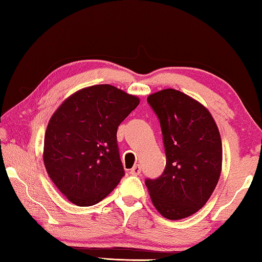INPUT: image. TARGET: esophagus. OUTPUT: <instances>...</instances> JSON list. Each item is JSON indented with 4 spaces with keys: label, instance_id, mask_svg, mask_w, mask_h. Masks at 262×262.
Wrapping results in <instances>:
<instances>
[{
    "label": "esophagus",
    "instance_id": "obj_1",
    "mask_svg": "<svg viewBox=\"0 0 262 262\" xmlns=\"http://www.w3.org/2000/svg\"><path fill=\"white\" fill-rule=\"evenodd\" d=\"M129 173L133 174V176L140 174V173H141V167H140V165H134V166H133V168L130 170Z\"/></svg>",
    "mask_w": 262,
    "mask_h": 262
}]
</instances>
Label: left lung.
I'll return each mask as SVG.
<instances>
[{
	"mask_svg": "<svg viewBox=\"0 0 262 262\" xmlns=\"http://www.w3.org/2000/svg\"><path fill=\"white\" fill-rule=\"evenodd\" d=\"M161 122L166 166L147 179L152 205L167 220H183L206 205L222 172L219 127L201 103L174 89L148 96Z\"/></svg>",
	"mask_w": 262,
	"mask_h": 262,
	"instance_id": "1",
	"label": "left lung"
}]
</instances>
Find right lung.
<instances>
[{
    "label": "right lung",
    "mask_w": 262,
    "mask_h": 262,
    "mask_svg": "<svg viewBox=\"0 0 262 262\" xmlns=\"http://www.w3.org/2000/svg\"><path fill=\"white\" fill-rule=\"evenodd\" d=\"M140 98L110 84L70 95L50 119L43 140V164L57 189L74 205L94 206L125 174L117 130Z\"/></svg>",
    "instance_id": "add662e5"
}]
</instances>
